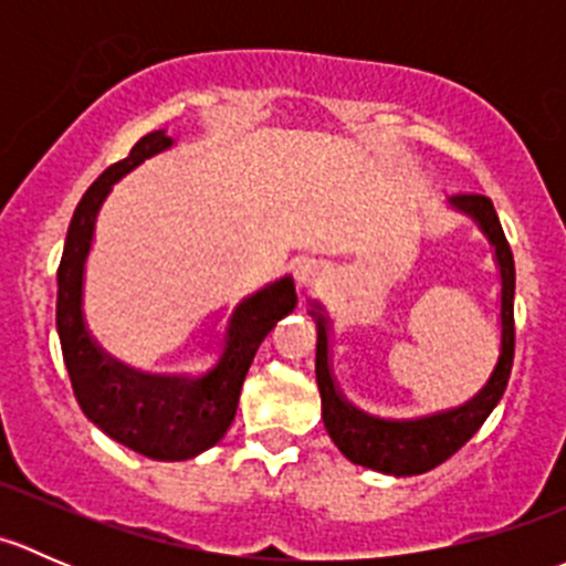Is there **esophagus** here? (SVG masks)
<instances>
[{
    "instance_id": "esophagus-1",
    "label": "esophagus",
    "mask_w": 566,
    "mask_h": 566,
    "mask_svg": "<svg viewBox=\"0 0 566 566\" xmlns=\"http://www.w3.org/2000/svg\"><path fill=\"white\" fill-rule=\"evenodd\" d=\"M295 279H298L301 290H312L325 279V268L315 260H304L298 268H295Z\"/></svg>"
}]
</instances>
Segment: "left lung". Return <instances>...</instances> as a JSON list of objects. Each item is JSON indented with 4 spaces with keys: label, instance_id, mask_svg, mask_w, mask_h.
Masks as SVG:
<instances>
[{
    "label": "left lung",
    "instance_id": "left-lung-1",
    "mask_svg": "<svg viewBox=\"0 0 566 566\" xmlns=\"http://www.w3.org/2000/svg\"><path fill=\"white\" fill-rule=\"evenodd\" d=\"M454 210L471 216L479 230L488 235L495 249V262L501 271V353L490 373L488 384L473 394L468 402L452 410L421 416V419H378L356 405L347 402L342 391L336 389L334 373H331V350H328V319L323 306L312 312L317 319V389L323 399V424L328 430L331 441L336 443L342 454L356 465L373 468V471L391 473V476H413V473L432 471L443 460L452 458L460 447H465L479 427L484 424L499 399L504 397L506 380L512 373V358H515V260L506 243L501 221L495 216L493 202L484 193H458L449 199Z\"/></svg>",
    "mask_w": 566,
    "mask_h": 566
}]
</instances>
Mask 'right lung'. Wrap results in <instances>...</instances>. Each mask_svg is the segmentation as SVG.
I'll return each mask as SVG.
<instances>
[{
    "label": "right lung",
    "mask_w": 566,
    "mask_h": 566,
    "mask_svg": "<svg viewBox=\"0 0 566 566\" xmlns=\"http://www.w3.org/2000/svg\"><path fill=\"white\" fill-rule=\"evenodd\" d=\"M167 147H172L167 130L142 136L128 158L112 164L76 205L56 271V334L84 416L123 447L150 460L175 462L197 458L224 438L256 347L295 310L298 298L293 276L276 279L243 298L227 325L219 364L199 378L139 373L104 353L90 336L82 312L84 262L93 247L95 219L114 182Z\"/></svg>",
    "instance_id": "right-lung-1"
}]
</instances>
